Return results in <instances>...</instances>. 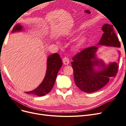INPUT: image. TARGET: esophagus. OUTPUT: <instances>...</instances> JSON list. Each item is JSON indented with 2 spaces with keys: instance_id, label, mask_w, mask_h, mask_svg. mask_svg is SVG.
I'll use <instances>...</instances> for the list:
<instances>
[{
  "instance_id": "esophagus-1",
  "label": "esophagus",
  "mask_w": 126,
  "mask_h": 126,
  "mask_svg": "<svg viewBox=\"0 0 126 126\" xmlns=\"http://www.w3.org/2000/svg\"><path fill=\"white\" fill-rule=\"evenodd\" d=\"M63 62L64 64H66V65H67L69 63V58H68V57H64V58L63 59Z\"/></svg>"
}]
</instances>
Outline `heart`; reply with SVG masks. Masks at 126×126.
<instances>
[{
    "mask_svg": "<svg viewBox=\"0 0 126 126\" xmlns=\"http://www.w3.org/2000/svg\"><path fill=\"white\" fill-rule=\"evenodd\" d=\"M79 46V44H78L77 45V47H78Z\"/></svg>",
    "mask_w": 126,
    "mask_h": 126,
    "instance_id": "obj_1",
    "label": "heart"
}]
</instances>
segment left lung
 <instances>
[{"instance_id":"8db88e82","label":"left lung","mask_w":126,"mask_h":126,"mask_svg":"<svg viewBox=\"0 0 126 126\" xmlns=\"http://www.w3.org/2000/svg\"><path fill=\"white\" fill-rule=\"evenodd\" d=\"M113 28L112 25H103L104 34L98 45L120 47V42ZM98 48L97 46L88 47L72 58L71 65L74 80L76 86L83 92L91 93L100 89L109 82L110 78L115 77L117 74L119 63H111L106 66L102 60L96 58ZM96 65L101 67V69L95 70L94 67Z\"/></svg>"}]
</instances>
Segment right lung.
<instances>
[{
  "label": "right lung",
  "instance_id": "obj_1",
  "mask_svg": "<svg viewBox=\"0 0 126 126\" xmlns=\"http://www.w3.org/2000/svg\"><path fill=\"white\" fill-rule=\"evenodd\" d=\"M22 27L18 24L15 26L13 32L21 31ZM63 65V62L59 55L55 53L48 56L47 58V71L45 77L41 84L32 91L26 92L28 94L37 95L38 96H45L52 89L56 81L57 74Z\"/></svg>",
  "mask_w": 126,
  "mask_h": 126
}]
</instances>
